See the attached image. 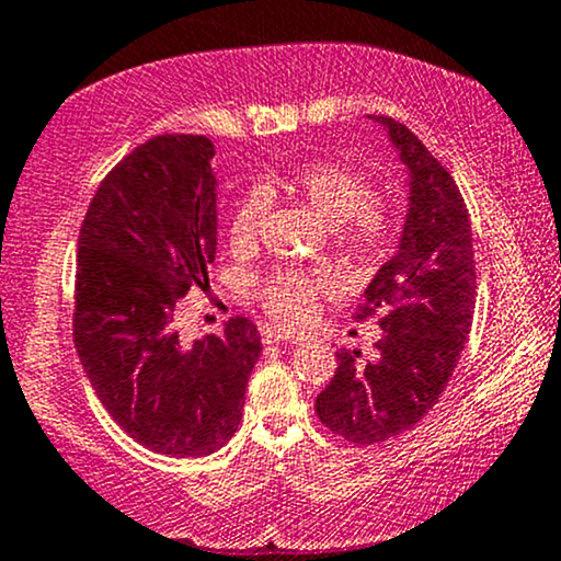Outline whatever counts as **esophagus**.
Masks as SVG:
<instances>
[{
	"label": "esophagus",
	"mask_w": 561,
	"mask_h": 561,
	"mask_svg": "<svg viewBox=\"0 0 561 561\" xmlns=\"http://www.w3.org/2000/svg\"><path fill=\"white\" fill-rule=\"evenodd\" d=\"M280 342L299 344V342H305V339H301V336H288V333H280V331H264V344H280Z\"/></svg>",
	"instance_id": "obj_1"
}]
</instances>
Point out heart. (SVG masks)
<instances>
[{
    "instance_id": "1",
    "label": "heart",
    "mask_w": 561,
    "mask_h": 561,
    "mask_svg": "<svg viewBox=\"0 0 561 561\" xmlns=\"http://www.w3.org/2000/svg\"><path fill=\"white\" fill-rule=\"evenodd\" d=\"M264 187H280L288 196L305 201L323 222L331 225L336 249L350 262L379 260L394 241V214L379 198H370V185L355 169L339 161H305L288 172L270 174ZM267 198L249 193L230 214L228 238L232 249H251L262 232ZM262 310L283 325L301 329L318 314L320 301L333 294V280L325 273L273 270L254 283Z\"/></svg>"
}]
</instances>
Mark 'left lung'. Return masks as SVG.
Here are the masks:
<instances>
[{
	"label": "left lung",
	"instance_id": "8db88e82",
	"mask_svg": "<svg viewBox=\"0 0 561 561\" xmlns=\"http://www.w3.org/2000/svg\"><path fill=\"white\" fill-rule=\"evenodd\" d=\"M387 129L408 172V214L398 254L368 283L357 320L379 318L376 357L339 350V368L314 413L352 445L413 430L437 405L471 331L477 301L467 204L456 180L405 124Z\"/></svg>",
	"mask_w": 561,
	"mask_h": 561
}]
</instances>
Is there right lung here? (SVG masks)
<instances>
[{"label": "right lung", "instance_id": "right-lung-1", "mask_svg": "<svg viewBox=\"0 0 561 561\" xmlns=\"http://www.w3.org/2000/svg\"><path fill=\"white\" fill-rule=\"evenodd\" d=\"M214 145L159 135L100 182L79 232L73 342L111 419L148 450H219L243 419L262 339L249 318L185 344L180 301L217 256Z\"/></svg>", "mask_w": 561, "mask_h": 561}]
</instances>
